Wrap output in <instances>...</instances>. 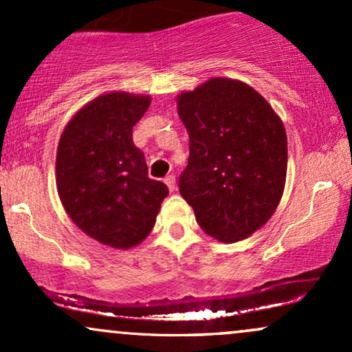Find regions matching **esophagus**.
<instances>
[{"label":"esophagus","instance_id":"esophagus-1","mask_svg":"<svg viewBox=\"0 0 352 352\" xmlns=\"http://www.w3.org/2000/svg\"><path fill=\"white\" fill-rule=\"evenodd\" d=\"M165 184H167V187H168V190H170V192H175V177L173 175H167L165 177Z\"/></svg>","mask_w":352,"mask_h":352}]
</instances>
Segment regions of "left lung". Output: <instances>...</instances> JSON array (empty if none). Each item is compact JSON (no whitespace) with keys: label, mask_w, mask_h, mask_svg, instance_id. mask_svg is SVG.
<instances>
[{"label":"left lung","mask_w":352,"mask_h":352,"mask_svg":"<svg viewBox=\"0 0 352 352\" xmlns=\"http://www.w3.org/2000/svg\"><path fill=\"white\" fill-rule=\"evenodd\" d=\"M188 132L180 193L210 236L235 243L261 228L280 204L288 142L281 119L248 84L213 78L177 98Z\"/></svg>","instance_id":"1"}]
</instances>
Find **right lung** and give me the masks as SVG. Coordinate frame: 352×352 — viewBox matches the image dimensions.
<instances>
[{"instance_id":"right-lung-1","label":"right lung","mask_w":352,"mask_h":352,"mask_svg":"<svg viewBox=\"0 0 352 352\" xmlns=\"http://www.w3.org/2000/svg\"><path fill=\"white\" fill-rule=\"evenodd\" d=\"M151 106L148 96L109 92L86 104L59 139L56 185L63 207L99 243L127 250L155 225L168 188L148 179L132 129Z\"/></svg>"}]
</instances>
